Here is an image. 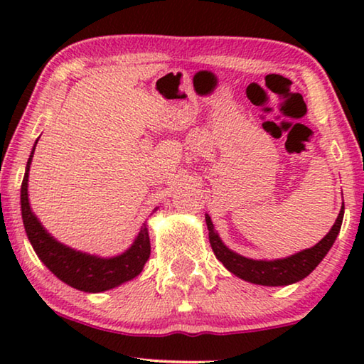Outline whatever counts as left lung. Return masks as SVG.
<instances>
[{
	"label": "left lung",
	"mask_w": 364,
	"mask_h": 364,
	"mask_svg": "<svg viewBox=\"0 0 364 364\" xmlns=\"http://www.w3.org/2000/svg\"><path fill=\"white\" fill-rule=\"evenodd\" d=\"M343 220V202L342 208L338 212L336 223L332 225L331 231L319 241L316 245L310 249L297 252L291 257L278 258V260H254L236 254L231 249H228L221 241L218 232L215 231V226L208 215H205V223L208 230V239L215 257L223 263V267L236 274L237 278L249 281L252 284L260 286H289L294 282H299L315 269L323 258L328 254L332 244L336 242V237L341 231Z\"/></svg>",
	"instance_id": "8db88e82"
}]
</instances>
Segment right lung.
<instances>
[{
  "label": "right lung",
  "instance_id": "1",
  "mask_svg": "<svg viewBox=\"0 0 364 364\" xmlns=\"http://www.w3.org/2000/svg\"><path fill=\"white\" fill-rule=\"evenodd\" d=\"M36 143L38 139L35 141L33 149L30 152L21 188L23 228H26L27 237L35 254L56 278L65 282L67 286L83 292H104L136 278L151 255V241L146 223L141 226L138 236L134 237L130 247L123 254L109 258L90 255L86 252L67 247L43 228L28 202V171Z\"/></svg>",
  "mask_w": 364,
  "mask_h": 364
}]
</instances>
